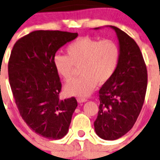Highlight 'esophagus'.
Masks as SVG:
<instances>
[{"label":"esophagus","instance_id":"obj_1","mask_svg":"<svg viewBox=\"0 0 160 160\" xmlns=\"http://www.w3.org/2000/svg\"><path fill=\"white\" fill-rule=\"evenodd\" d=\"M87 101H88V100H87V98H81V97H79V98H77V101H78L79 103L86 102Z\"/></svg>","mask_w":160,"mask_h":160}]
</instances>
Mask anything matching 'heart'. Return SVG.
I'll return each mask as SVG.
<instances>
[{
    "instance_id": "obj_1",
    "label": "heart",
    "mask_w": 160,
    "mask_h": 160,
    "mask_svg": "<svg viewBox=\"0 0 160 160\" xmlns=\"http://www.w3.org/2000/svg\"><path fill=\"white\" fill-rule=\"evenodd\" d=\"M67 56L55 55L53 65L65 81L72 77L74 67H80L81 76L66 84L64 90L70 96L87 97L98 84L107 83L118 66L120 49L110 39L100 40L90 37L77 38L67 47Z\"/></svg>"
}]
</instances>
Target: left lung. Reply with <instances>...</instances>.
<instances>
[{
	"label": "left lung",
	"mask_w": 160,
	"mask_h": 160,
	"mask_svg": "<svg viewBox=\"0 0 160 160\" xmlns=\"http://www.w3.org/2000/svg\"><path fill=\"white\" fill-rule=\"evenodd\" d=\"M109 27L117 35L120 59L113 77L99 90L94 129L100 138L115 140L131 130L139 115L147 88V70L135 40L117 27Z\"/></svg>",
	"instance_id": "8db88e82"
}]
</instances>
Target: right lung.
I'll use <instances>...</instances> for the list:
<instances>
[{
	"label": "right lung",
	"mask_w": 160,
	"mask_h": 160,
	"mask_svg": "<svg viewBox=\"0 0 160 160\" xmlns=\"http://www.w3.org/2000/svg\"><path fill=\"white\" fill-rule=\"evenodd\" d=\"M77 33L35 31L18 40L8 62V77L15 104L23 120L35 133L50 139L67 134L77 107L75 98L60 100L59 74L53 57Z\"/></svg>",
	"instance_id": "obj_1"
}]
</instances>
